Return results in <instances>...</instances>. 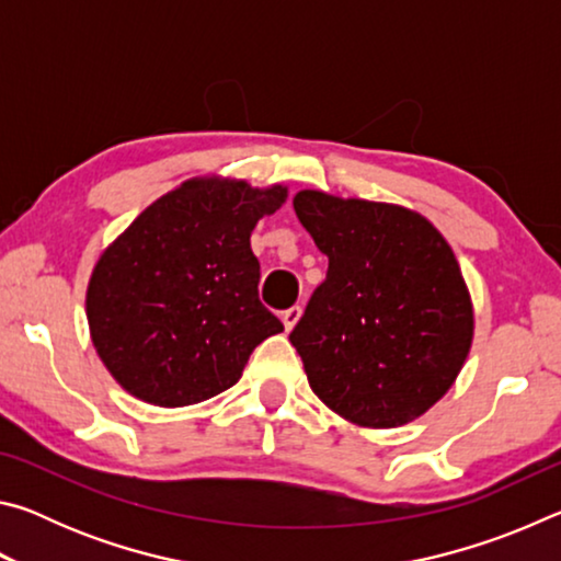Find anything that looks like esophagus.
<instances>
[{"label":"esophagus","mask_w":561,"mask_h":561,"mask_svg":"<svg viewBox=\"0 0 561 561\" xmlns=\"http://www.w3.org/2000/svg\"><path fill=\"white\" fill-rule=\"evenodd\" d=\"M299 319H301V307H291V309H287L282 314V324H284V329L291 331L294 327H297Z\"/></svg>","instance_id":"34e87169"}]
</instances>
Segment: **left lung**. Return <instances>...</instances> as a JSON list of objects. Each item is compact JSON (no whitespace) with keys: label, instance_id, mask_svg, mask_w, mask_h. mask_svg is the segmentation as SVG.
<instances>
[{"label":"left lung","instance_id":"8db88e82","mask_svg":"<svg viewBox=\"0 0 561 561\" xmlns=\"http://www.w3.org/2000/svg\"><path fill=\"white\" fill-rule=\"evenodd\" d=\"M329 272L289 341L321 403L358 428H398L450 391L474 309L453 247L403 205L294 195Z\"/></svg>","mask_w":561,"mask_h":561}]
</instances>
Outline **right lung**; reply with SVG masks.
<instances>
[{
	"label": "right lung",
	"instance_id": "1",
	"mask_svg": "<svg viewBox=\"0 0 561 561\" xmlns=\"http://www.w3.org/2000/svg\"><path fill=\"white\" fill-rule=\"evenodd\" d=\"M287 195L282 183L190 178L99 254L89 334L123 391L160 408L203 403L240 381L254 346L284 331L257 297L250 237Z\"/></svg>",
	"mask_w": 561,
	"mask_h": 561
}]
</instances>
